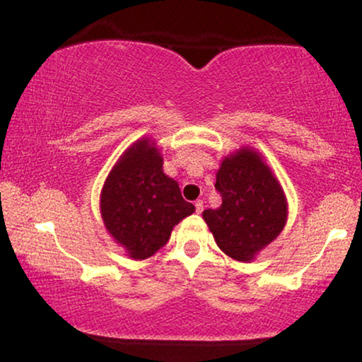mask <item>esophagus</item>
Masks as SVG:
<instances>
[{"instance_id": "esophagus-1", "label": "esophagus", "mask_w": 362, "mask_h": 362, "mask_svg": "<svg viewBox=\"0 0 362 362\" xmlns=\"http://www.w3.org/2000/svg\"><path fill=\"white\" fill-rule=\"evenodd\" d=\"M194 206H196V212L197 214H202V211H204V202L202 201H196V204H194Z\"/></svg>"}]
</instances>
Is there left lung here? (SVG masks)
Here are the masks:
<instances>
[{
    "mask_svg": "<svg viewBox=\"0 0 362 362\" xmlns=\"http://www.w3.org/2000/svg\"><path fill=\"white\" fill-rule=\"evenodd\" d=\"M216 189L222 206L217 211L207 209L202 217L225 255L250 261L284 227V192L261 156L248 148L222 161Z\"/></svg>",
    "mask_w": 362,
    "mask_h": 362,
    "instance_id": "1",
    "label": "left lung"
}]
</instances>
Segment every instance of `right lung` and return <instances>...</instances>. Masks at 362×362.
<instances>
[{
	"instance_id": "obj_1",
	"label": "right lung",
	"mask_w": 362,
	"mask_h": 362,
	"mask_svg": "<svg viewBox=\"0 0 362 362\" xmlns=\"http://www.w3.org/2000/svg\"><path fill=\"white\" fill-rule=\"evenodd\" d=\"M196 211L163 173V160L148 140L125 151L101 192V216L109 233L134 259H145L168 243L171 230Z\"/></svg>"
}]
</instances>
